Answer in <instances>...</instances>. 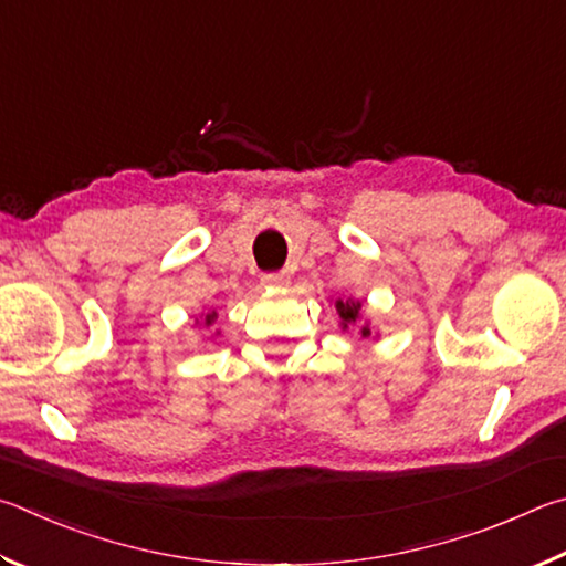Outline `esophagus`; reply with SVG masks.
I'll use <instances>...</instances> for the list:
<instances>
[{
    "instance_id": "34e87169",
    "label": "esophagus",
    "mask_w": 566,
    "mask_h": 566,
    "mask_svg": "<svg viewBox=\"0 0 566 566\" xmlns=\"http://www.w3.org/2000/svg\"><path fill=\"white\" fill-rule=\"evenodd\" d=\"M261 283L268 285V289H283V285H289V273H285V271L263 273L261 275Z\"/></svg>"
}]
</instances>
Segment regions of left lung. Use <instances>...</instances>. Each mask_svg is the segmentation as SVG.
Returning a JSON list of instances; mask_svg holds the SVG:
<instances>
[{"instance_id":"obj_1","label":"left lung","mask_w":566,"mask_h":566,"mask_svg":"<svg viewBox=\"0 0 566 566\" xmlns=\"http://www.w3.org/2000/svg\"><path fill=\"white\" fill-rule=\"evenodd\" d=\"M360 308H363L360 301H335V311H338V315H340L343 331L353 328V325L360 321ZM360 335H363V338H370V325L368 323L360 325Z\"/></svg>"}]
</instances>
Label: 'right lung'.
<instances>
[{
  "instance_id": "obj_1",
  "label": "right lung",
  "mask_w": 566,
  "mask_h": 566,
  "mask_svg": "<svg viewBox=\"0 0 566 566\" xmlns=\"http://www.w3.org/2000/svg\"><path fill=\"white\" fill-rule=\"evenodd\" d=\"M213 321H216V313H208L206 315V325H213Z\"/></svg>"
}]
</instances>
